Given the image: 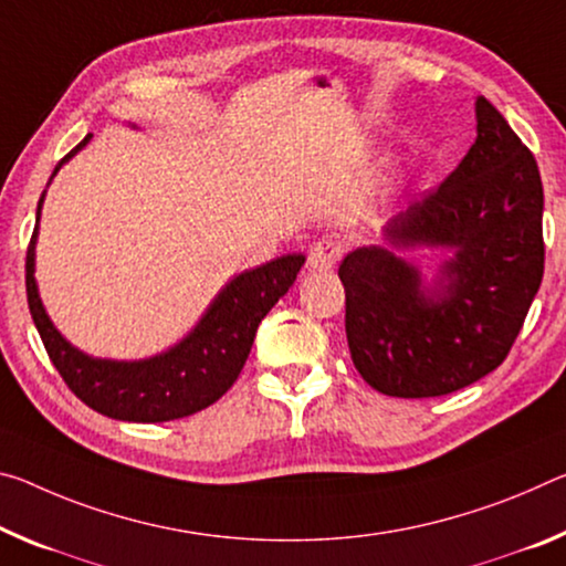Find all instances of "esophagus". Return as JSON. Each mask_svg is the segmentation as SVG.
Returning a JSON list of instances; mask_svg holds the SVG:
<instances>
[{
	"instance_id": "1",
	"label": "esophagus",
	"mask_w": 566,
	"mask_h": 566,
	"mask_svg": "<svg viewBox=\"0 0 566 566\" xmlns=\"http://www.w3.org/2000/svg\"><path fill=\"white\" fill-rule=\"evenodd\" d=\"M343 254V244H339L337 237H322L319 241H315L310 249V256H307V264L312 272H327V269L335 266V262Z\"/></svg>"
}]
</instances>
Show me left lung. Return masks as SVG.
Segmentation results:
<instances>
[{"mask_svg":"<svg viewBox=\"0 0 566 566\" xmlns=\"http://www.w3.org/2000/svg\"><path fill=\"white\" fill-rule=\"evenodd\" d=\"M476 133L453 174L388 221V247H360L339 264L349 355L382 396L438 398L493 373L539 292V166L486 97ZM416 245L449 251L433 285L395 256Z\"/></svg>","mask_w":566,"mask_h":566,"instance_id":"obj_1","label":"left lung"}]
</instances>
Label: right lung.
<instances>
[{
  "label": "right lung",
  "mask_w": 566,
  "mask_h": 566,
  "mask_svg": "<svg viewBox=\"0 0 566 566\" xmlns=\"http://www.w3.org/2000/svg\"><path fill=\"white\" fill-rule=\"evenodd\" d=\"M90 138L93 136L80 140L55 166L52 176L80 148H85ZM42 201L44 193L38 203V223ZM38 223L27 247L24 284L27 304H30V315L42 345L67 388L87 408L115 420H130V423H164V420L193 416L217 402L237 382L254 345L259 322L290 292L304 264L302 254H286L241 272L219 292L199 325L166 353L130 363L101 360L70 345L42 307L38 282H34Z\"/></svg>",
  "instance_id": "right-lung-1"
}]
</instances>
